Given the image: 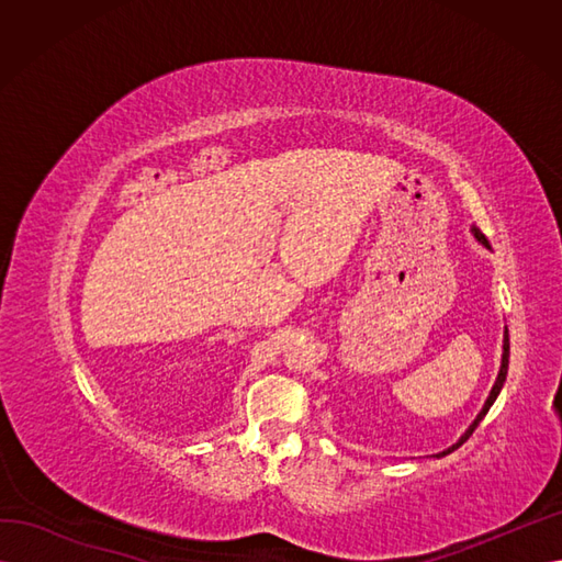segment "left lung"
<instances>
[{
	"instance_id": "left-lung-1",
	"label": "left lung",
	"mask_w": 562,
	"mask_h": 562,
	"mask_svg": "<svg viewBox=\"0 0 562 562\" xmlns=\"http://www.w3.org/2000/svg\"><path fill=\"white\" fill-rule=\"evenodd\" d=\"M473 234H475V239H479L481 244H485L487 246V239H485V236L479 232V229H473ZM506 370H508V333L504 335V353H502V368H499V375H497V382H495V386H492V391H490V396H487V401H485V405H483V411H481V415L479 417H475V422L471 424V427H469V431L462 436V440H459V443L457 446H452L450 450H446V452H440V454H436V457H443V454H448V452H452L454 448H459V446H462L464 443V440L475 431V427H479V424H481V419L487 415V411H490V405L492 403H495V398H497V394H499V391H502V384H504V380H506Z\"/></svg>"
}]
</instances>
